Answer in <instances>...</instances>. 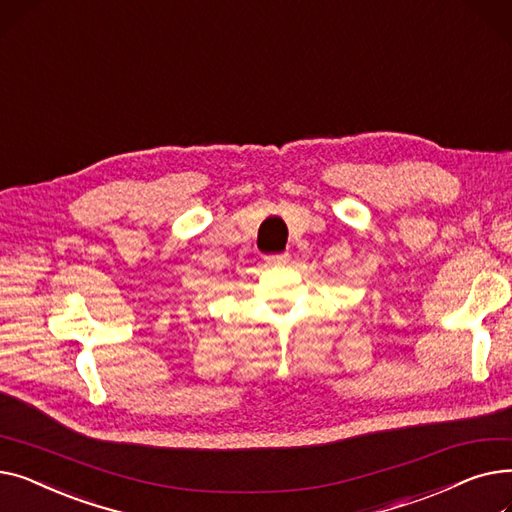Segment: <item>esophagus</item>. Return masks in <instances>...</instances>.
<instances>
[{
	"label": "esophagus",
	"mask_w": 512,
	"mask_h": 512,
	"mask_svg": "<svg viewBox=\"0 0 512 512\" xmlns=\"http://www.w3.org/2000/svg\"><path fill=\"white\" fill-rule=\"evenodd\" d=\"M288 259H290L288 253H276V255H267L265 257V261L270 263V265H284V263H288Z\"/></svg>",
	"instance_id": "obj_1"
}]
</instances>
